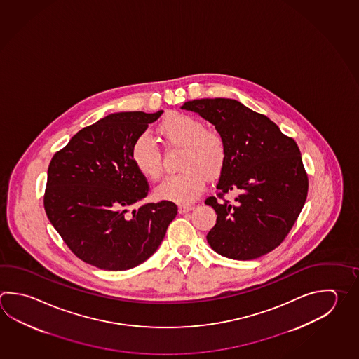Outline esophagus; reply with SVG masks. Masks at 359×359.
Segmentation results:
<instances>
[{
  "label": "esophagus",
  "mask_w": 359,
  "mask_h": 359,
  "mask_svg": "<svg viewBox=\"0 0 359 359\" xmlns=\"http://www.w3.org/2000/svg\"><path fill=\"white\" fill-rule=\"evenodd\" d=\"M193 208H194V207L190 205V204H180V205H179V213L184 215V213L189 212V210H193Z\"/></svg>",
  "instance_id": "obj_1"
}]
</instances>
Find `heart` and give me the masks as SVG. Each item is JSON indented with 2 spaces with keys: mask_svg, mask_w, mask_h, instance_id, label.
Segmentation results:
<instances>
[{
  "mask_svg": "<svg viewBox=\"0 0 359 359\" xmlns=\"http://www.w3.org/2000/svg\"><path fill=\"white\" fill-rule=\"evenodd\" d=\"M158 133L171 146L184 147L180 169L166 176L157 187V196L176 203H189L203 191L207 175H219L226 163V144L216 132L207 130L202 121L183 113H170L158 124ZM130 157L144 177L156 180L161 175L163 160L155 140L142 133L135 140Z\"/></svg>",
  "mask_w": 359,
  "mask_h": 359,
  "instance_id": "1",
  "label": "heart"
}]
</instances>
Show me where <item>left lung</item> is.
<instances>
[{
	"label": "left lung",
	"mask_w": 359,
	"mask_h": 359,
	"mask_svg": "<svg viewBox=\"0 0 359 359\" xmlns=\"http://www.w3.org/2000/svg\"><path fill=\"white\" fill-rule=\"evenodd\" d=\"M212 123L226 144L218 198L205 204L216 210L207 241L222 257L251 260L280 245L304 208L309 179L297 143L268 116L233 99L184 102ZM233 192V203L223 196Z\"/></svg>",
	"instance_id": "left-lung-1"
}]
</instances>
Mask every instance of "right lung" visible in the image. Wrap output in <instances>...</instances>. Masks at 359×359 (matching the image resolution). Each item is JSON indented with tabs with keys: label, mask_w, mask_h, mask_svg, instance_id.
Here are the masks:
<instances>
[{
	"label": "right lung",
	"mask_w": 359,
	"mask_h": 359,
	"mask_svg": "<svg viewBox=\"0 0 359 359\" xmlns=\"http://www.w3.org/2000/svg\"><path fill=\"white\" fill-rule=\"evenodd\" d=\"M163 110L114 113L79 130L48 168L44 210L69 250L104 271L147 260L177 215L169 201L132 210L149 194L130 149Z\"/></svg>",
	"instance_id": "add662e5"
}]
</instances>
